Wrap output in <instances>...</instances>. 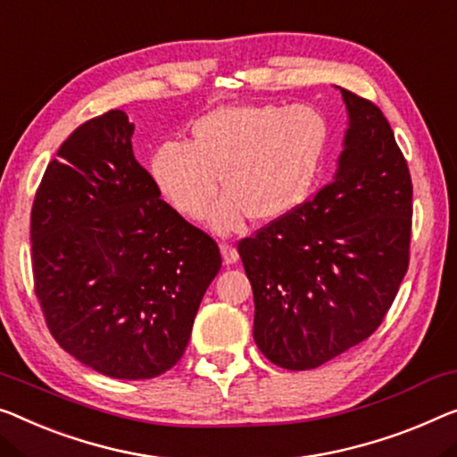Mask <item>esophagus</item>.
I'll list each match as a JSON object with an SVG mask.
<instances>
[{
  "mask_svg": "<svg viewBox=\"0 0 457 457\" xmlns=\"http://www.w3.org/2000/svg\"><path fill=\"white\" fill-rule=\"evenodd\" d=\"M221 256H223V264H226V267H231V264H236L237 258H240V254H237V250L231 246V244H221Z\"/></svg>",
  "mask_w": 457,
  "mask_h": 457,
  "instance_id": "34e87169",
  "label": "esophagus"
}]
</instances>
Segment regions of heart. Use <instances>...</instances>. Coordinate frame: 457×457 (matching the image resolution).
Returning a JSON list of instances; mask_svg holds the SVG:
<instances>
[{"label":"heart","mask_w":457,"mask_h":457,"mask_svg":"<svg viewBox=\"0 0 457 457\" xmlns=\"http://www.w3.org/2000/svg\"><path fill=\"white\" fill-rule=\"evenodd\" d=\"M193 139L166 141L152 155L155 185L180 215L203 220L217 193L211 228L226 236L246 217L277 221L302 205L326 145V120L308 104H231L203 114Z\"/></svg>","instance_id":"heart-1"}]
</instances>
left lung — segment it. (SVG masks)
<instances>
[{"mask_svg": "<svg viewBox=\"0 0 457 457\" xmlns=\"http://www.w3.org/2000/svg\"><path fill=\"white\" fill-rule=\"evenodd\" d=\"M338 90L349 122L332 180L237 244L256 346L291 371L314 370L373 335L408 269L406 160L379 108Z\"/></svg>", "mask_w": 457, "mask_h": 457, "instance_id": "obj_1", "label": "left lung"}]
</instances>
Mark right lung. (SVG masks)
Segmentation results:
<instances>
[{
  "instance_id": "add662e5",
  "label": "right lung",
  "mask_w": 457,
  "mask_h": 457,
  "mask_svg": "<svg viewBox=\"0 0 457 457\" xmlns=\"http://www.w3.org/2000/svg\"><path fill=\"white\" fill-rule=\"evenodd\" d=\"M133 131L111 111L63 141L34 196L32 272L61 349L102 376L152 379L185 353L221 254L160 199Z\"/></svg>"
}]
</instances>
